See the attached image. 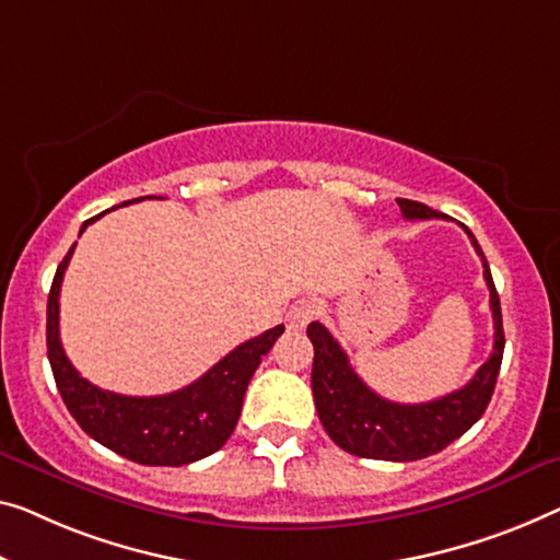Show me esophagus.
I'll list each match as a JSON object with an SVG mask.
<instances>
[{"instance_id":"34e87169","label":"esophagus","mask_w":560,"mask_h":560,"mask_svg":"<svg viewBox=\"0 0 560 560\" xmlns=\"http://www.w3.org/2000/svg\"><path fill=\"white\" fill-rule=\"evenodd\" d=\"M319 312V306H316V302H312V299H299V302H294L289 306L287 312V324L291 329H304L308 322L314 319V314Z\"/></svg>"}]
</instances>
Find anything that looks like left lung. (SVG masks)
<instances>
[{"label":"left lung","instance_id":"8db88e82","mask_svg":"<svg viewBox=\"0 0 560 560\" xmlns=\"http://www.w3.org/2000/svg\"><path fill=\"white\" fill-rule=\"evenodd\" d=\"M397 203L405 219L410 221L445 219L442 213L432 211L424 203H417V200L397 198ZM463 229L470 236L475 252L482 258V277H486L490 289V312H493L495 327L493 352L465 387L432 399V402H389V399L380 397L377 392L364 385L360 374L349 364L347 352L324 324L312 322L306 327L308 339L314 345L312 389L316 412H319L327 435L347 453L370 457V460H420V457L440 453L450 442L465 435L488 410L505 349L503 314H500V299L493 277H490L486 254H482L470 229Z\"/></svg>","mask_w":560,"mask_h":560}]
</instances>
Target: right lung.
<instances>
[{
  "mask_svg": "<svg viewBox=\"0 0 560 560\" xmlns=\"http://www.w3.org/2000/svg\"><path fill=\"white\" fill-rule=\"evenodd\" d=\"M125 203H132V200H125ZM100 215L82 223L80 233ZM72 252L74 246L57 266L47 296V357L57 389L80 428L100 445L140 465L180 467L221 450L236 430L248 382L256 366L261 364V357L283 334V324L244 341L194 385L171 392V395H115L80 377L62 349L60 287Z\"/></svg>",
  "mask_w": 560,
  "mask_h": 560,
  "instance_id": "1",
  "label": "right lung"
}]
</instances>
